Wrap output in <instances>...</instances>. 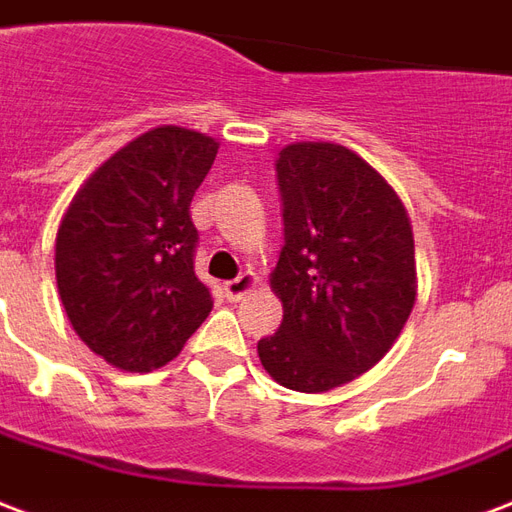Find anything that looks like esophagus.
<instances>
[{"instance_id":"obj_1","label":"esophagus","mask_w":512,"mask_h":512,"mask_svg":"<svg viewBox=\"0 0 512 512\" xmlns=\"http://www.w3.org/2000/svg\"><path fill=\"white\" fill-rule=\"evenodd\" d=\"M253 288H256V278H253L251 272H245V275H240L237 280H229V283L224 286V291H226V299L240 302V299H245L248 294H251Z\"/></svg>"}]
</instances>
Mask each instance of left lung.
<instances>
[{"instance_id": "left-lung-1", "label": "left lung", "mask_w": 512, "mask_h": 512, "mask_svg": "<svg viewBox=\"0 0 512 512\" xmlns=\"http://www.w3.org/2000/svg\"><path fill=\"white\" fill-rule=\"evenodd\" d=\"M286 245L270 275L278 332L256 345L291 391L321 394L372 370L418 297L410 215L378 169L337 142L280 151Z\"/></svg>"}]
</instances>
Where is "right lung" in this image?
Masks as SVG:
<instances>
[{
  "label": "right lung",
  "instance_id": "add662e5",
  "mask_svg": "<svg viewBox=\"0 0 512 512\" xmlns=\"http://www.w3.org/2000/svg\"><path fill=\"white\" fill-rule=\"evenodd\" d=\"M215 153L207 134L156 126L99 164L61 218V305L80 340L118 370L164 367L213 310L194 275L188 207Z\"/></svg>",
  "mask_w": 512,
  "mask_h": 512
}]
</instances>
